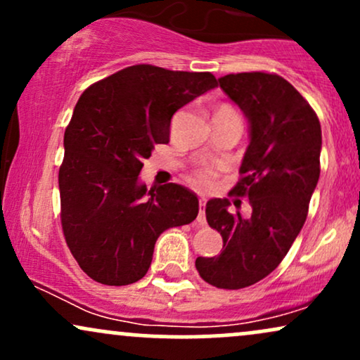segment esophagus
<instances>
[{
  "label": "esophagus",
  "instance_id": "34e87169",
  "mask_svg": "<svg viewBox=\"0 0 360 360\" xmlns=\"http://www.w3.org/2000/svg\"><path fill=\"white\" fill-rule=\"evenodd\" d=\"M205 212H206V200H200V213H198V218H196V221L200 223V225H205L206 223Z\"/></svg>",
  "mask_w": 360,
  "mask_h": 360
}]
</instances>
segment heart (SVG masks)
Here are the masks:
<instances>
[{"label":"heart","instance_id":"1","mask_svg":"<svg viewBox=\"0 0 360 360\" xmlns=\"http://www.w3.org/2000/svg\"><path fill=\"white\" fill-rule=\"evenodd\" d=\"M229 111H233V110L226 105H220L214 113H229ZM212 176H213V172L210 171V169H201V171L196 172V181L200 184H208L210 179H212Z\"/></svg>","mask_w":360,"mask_h":360}]
</instances>
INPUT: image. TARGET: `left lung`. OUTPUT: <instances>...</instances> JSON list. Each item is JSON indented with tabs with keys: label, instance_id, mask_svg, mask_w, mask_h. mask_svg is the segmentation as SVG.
<instances>
[{
	"label": "left lung",
	"instance_id": "left-lung-1",
	"mask_svg": "<svg viewBox=\"0 0 360 360\" xmlns=\"http://www.w3.org/2000/svg\"><path fill=\"white\" fill-rule=\"evenodd\" d=\"M218 82L249 120L250 142L233 193L249 198L252 214H232L226 198L210 200L206 220L220 232L223 250L198 257L196 269L212 286L240 289L269 276L303 229L320 177L321 127L309 103L278 74H229Z\"/></svg>",
	"mask_w": 360,
	"mask_h": 360
}]
</instances>
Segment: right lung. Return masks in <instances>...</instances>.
<instances>
[{
    "instance_id": "add662e5",
    "label": "right lung",
    "mask_w": 360,
    "mask_h": 360,
    "mask_svg": "<svg viewBox=\"0 0 360 360\" xmlns=\"http://www.w3.org/2000/svg\"><path fill=\"white\" fill-rule=\"evenodd\" d=\"M212 72L130 65L81 94L64 134L60 221L69 250L91 279L127 286L147 274L159 235L198 217V196L181 184L147 189L139 174L171 118L217 88Z\"/></svg>"
}]
</instances>
